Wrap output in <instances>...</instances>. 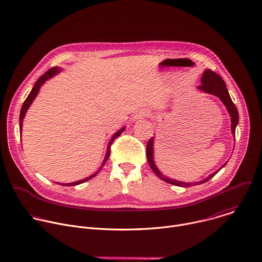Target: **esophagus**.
Here are the masks:
<instances>
[{
	"label": "esophagus",
	"mask_w": 262,
	"mask_h": 262,
	"mask_svg": "<svg viewBox=\"0 0 262 262\" xmlns=\"http://www.w3.org/2000/svg\"><path fill=\"white\" fill-rule=\"evenodd\" d=\"M148 115H149L148 112H147V111H145V110H143V111H140L139 113L135 114V115H134V117H133V119H134V121H138V120H141V119L147 118V117H148Z\"/></svg>",
	"instance_id": "esophagus-1"
}]
</instances>
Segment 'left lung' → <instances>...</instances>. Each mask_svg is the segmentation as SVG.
I'll list each match as a JSON object with an SVG mask.
<instances>
[{
    "mask_svg": "<svg viewBox=\"0 0 262 262\" xmlns=\"http://www.w3.org/2000/svg\"><path fill=\"white\" fill-rule=\"evenodd\" d=\"M200 91L205 92L207 94H211L214 95L216 97L220 98V100L224 103V105L226 106L228 113L231 117V132L233 137H235V128L236 125L238 123V112L237 108L235 106V104L233 103V101L231 100V97L229 95V92L227 90L226 84L225 82L223 81V79L216 74L215 72H213L210 69H206L203 74H202V78H201V85L197 87ZM154 143H155V137H151V139L148 141L147 143V147H146V157H147V161L149 166L152 169V171L156 173V175L158 177H160L162 180L171 183L173 185H177V186H192L193 184H200L203 182H206L207 180H209L211 177H213L217 171L222 168H224L226 166L227 162L224 164L217 171L213 172L212 174L208 175L205 179L201 180V181H197V182H183V181H179L176 179H172L166 175H164L157 167L156 163H155V158H154Z\"/></svg>",
    "mask_w": 262,
    "mask_h": 262,
    "instance_id": "obj_1",
    "label": "left lung"
}]
</instances>
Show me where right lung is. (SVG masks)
<instances>
[{"label": "right lung", "mask_w": 262, "mask_h": 262, "mask_svg": "<svg viewBox=\"0 0 262 262\" xmlns=\"http://www.w3.org/2000/svg\"><path fill=\"white\" fill-rule=\"evenodd\" d=\"M61 71H62L61 68H59V67H53V68H51L50 70H48V71L43 74V76H41L38 80H37V82L35 83L34 87L32 88L30 94H29L28 97L26 98V100H25V102H24V104H23V106H21V110H20V114H19V129H20V134H21V130H23V120H24V118H25V116H26L27 111L29 110V107H30V105L32 104L33 100L36 98L37 94H38V92H39L41 86H42L48 80L52 79L53 77H55L56 74H58V73L61 72ZM124 129H125V126H123L121 129L117 130L113 136H112V138H111V140H110V142H108V144H107V147H106V152H105V157H104V159H103V162H102L100 168H99L94 174H92V175H90L89 177H86V178H84V179H81V180H79V181H74V182H70V183H60V182H56V183L61 184V185H66V186H74V185L81 184V183H83V182H85V181H88V180H90L91 178H93L94 176H96V175L98 174V172L101 170V168L103 167V165L105 164V162L107 161L108 157H110V154H111V145L113 144V141H114L116 138H118V137L122 134V132H124Z\"/></svg>", "instance_id": "obj_1"}]
</instances>
